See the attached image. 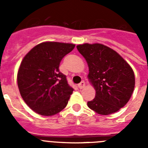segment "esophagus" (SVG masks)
I'll return each mask as SVG.
<instances>
[{
	"instance_id": "obj_1",
	"label": "esophagus",
	"mask_w": 148,
	"mask_h": 148,
	"mask_svg": "<svg viewBox=\"0 0 148 148\" xmlns=\"http://www.w3.org/2000/svg\"><path fill=\"white\" fill-rule=\"evenodd\" d=\"M78 88H79V89H83L84 87H85V82H84V81H82V82H81L79 84H78Z\"/></svg>"
}]
</instances>
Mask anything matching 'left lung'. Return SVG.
I'll use <instances>...</instances> for the list:
<instances>
[{"instance_id":"left-lung-1","label":"left lung","mask_w":148,"mask_h":148,"mask_svg":"<svg viewBox=\"0 0 148 148\" xmlns=\"http://www.w3.org/2000/svg\"><path fill=\"white\" fill-rule=\"evenodd\" d=\"M77 49L89 68L87 78L95 96L87 102L100 115L116 113L126 105L135 87V75L130 64L114 49L101 44H78Z\"/></svg>"}]
</instances>
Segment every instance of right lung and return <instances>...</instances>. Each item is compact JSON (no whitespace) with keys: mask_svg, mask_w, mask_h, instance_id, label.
I'll return each mask as SVG.
<instances>
[{"mask_svg":"<svg viewBox=\"0 0 148 148\" xmlns=\"http://www.w3.org/2000/svg\"><path fill=\"white\" fill-rule=\"evenodd\" d=\"M75 46L45 41L35 46L23 57L17 74L18 87L22 99L35 113L54 116L67 104L73 89L59 71V65Z\"/></svg>","mask_w":148,"mask_h":148,"instance_id":"obj_1","label":"right lung"}]
</instances>
